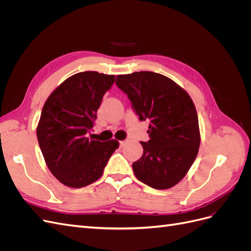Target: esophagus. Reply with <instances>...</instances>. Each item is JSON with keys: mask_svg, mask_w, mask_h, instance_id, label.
Listing matches in <instances>:
<instances>
[{"mask_svg": "<svg viewBox=\"0 0 251 251\" xmlns=\"http://www.w3.org/2000/svg\"><path fill=\"white\" fill-rule=\"evenodd\" d=\"M125 144H126V141H120V142H119V147L123 148V147L125 146Z\"/></svg>", "mask_w": 251, "mask_h": 251, "instance_id": "esophagus-1", "label": "esophagus"}]
</instances>
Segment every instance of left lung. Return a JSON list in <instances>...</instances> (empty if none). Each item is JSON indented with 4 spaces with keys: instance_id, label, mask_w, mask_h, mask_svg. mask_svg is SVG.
Masks as SVG:
<instances>
[{
    "instance_id": "8db88e82",
    "label": "left lung",
    "mask_w": 251,
    "mask_h": 251,
    "mask_svg": "<svg viewBox=\"0 0 251 251\" xmlns=\"http://www.w3.org/2000/svg\"><path fill=\"white\" fill-rule=\"evenodd\" d=\"M140 121L150 120L149 141L132 164L138 180L166 189L183 178L200 147L199 121L192 98L176 82L159 73L134 72L116 76Z\"/></svg>"
}]
</instances>
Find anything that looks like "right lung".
<instances>
[{"label": "right lung", "instance_id": "1", "mask_svg": "<svg viewBox=\"0 0 251 251\" xmlns=\"http://www.w3.org/2000/svg\"><path fill=\"white\" fill-rule=\"evenodd\" d=\"M114 81V75L76 73L53 91L44 104L37 141L53 176L67 186L79 188L100 179L118 148L116 140L100 142L88 137L102 97Z\"/></svg>", "mask_w": 251, "mask_h": 251}]
</instances>
